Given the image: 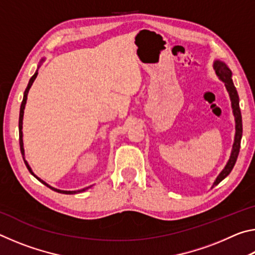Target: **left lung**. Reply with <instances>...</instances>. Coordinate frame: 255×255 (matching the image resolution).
<instances>
[{
	"label": "left lung",
	"mask_w": 255,
	"mask_h": 255,
	"mask_svg": "<svg viewBox=\"0 0 255 255\" xmlns=\"http://www.w3.org/2000/svg\"><path fill=\"white\" fill-rule=\"evenodd\" d=\"M214 70L216 72V75L219 77V80L223 81L225 83L226 90L228 94H230L231 101H232V109L233 114L235 117V138H234V144H233L232 153L230 159H228L227 164L224 167L223 171L219 173V175L216 178L215 182L213 184V188L215 185H217L219 182L226 178V176L231 173L233 167H234L237 156H239L240 148H241V139H242V132H243V127H242V115L240 109V99L239 94H237L236 88L234 86L232 80V71L227 67L225 63L221 62V60H215L214 63Z\"/></svg>",
	"instance_id": "8db88e82"
}]
</instances>
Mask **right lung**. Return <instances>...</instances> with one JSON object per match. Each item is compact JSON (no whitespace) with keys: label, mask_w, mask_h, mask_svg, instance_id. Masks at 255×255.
<instances>
[{"label":"right lung","mask_w":255,"mask_h":255,"mask_svg":"<svg viewBox=\"0 0 255 255\" xmlns=\"http://www.w3.org/2000/svg\"><path fill=\"white\" fill-rule=\"evenodd\" d=\"M42 62H44V59H41L40 64H41ZM39 66H40V65H39ZM39 66H38V67H39ZM37 75H38V70L36 71V73H34V74L32 75L31 79H30V81H29V83H28L27 89H25L24 94H23V100H22V102H21V107H20V116H19V141H20V150H21V154H22L23 161H24V163H25V165H27V167H28V170H29L30 173H31L33 176H36V179L39 180L42 184L47 185V187H48V188H49V189H51V190H54V191H56V192H59V193H64V195H75V193L83 192V191H85V190H88L89 188H91L92 185H90V187H86V188H84V189H81V190H76V191H65V190H59V189L53 188V187H50L49 184H47V183L45 182V181H42L40 178H38V176H37L36 174H34L33 172H32L31 167L29 166L28 162L25 161V159H24V148H23V139H22V120H23V114H24V107H25V103H27V97H28V92H29L30 88H31V85H32V83H33V81L36 80Z\"/></svg>","instance_id":"obj_1"}]
</instances>
